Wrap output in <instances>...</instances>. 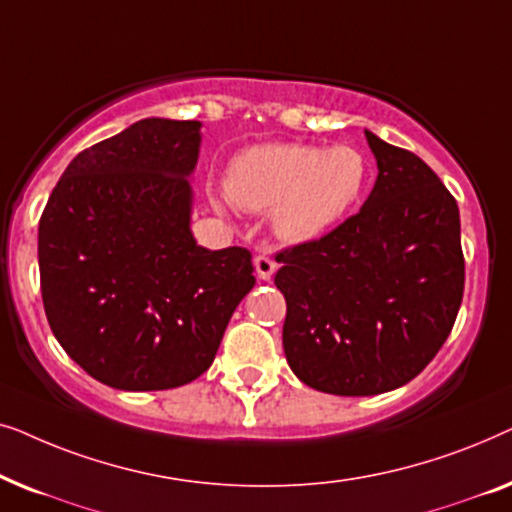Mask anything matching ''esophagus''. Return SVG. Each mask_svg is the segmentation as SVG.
<instances>
[{
    "label": "esophagus",
    "instance_id": "1",
    "mask_svg": "<svg viewBox=\"0 0 512 512\" xmlns=\"http://www.w3.org/2000/svg\"><path fill=\"white\" fill-rule=\"evenodd\" d=\"M254 268H256V275H258V279H270L272 275H275V270H277V263L272 261L270 256H256L254 258Z\"/></svg>",
    "mask_w": 512,
    "mask_h": 512
}]
</instances>
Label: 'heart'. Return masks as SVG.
Listing matches in <instances>:
<instances>
[{
	"label": "heart",
	"mask_w": 512,
	"mask_h": 512,
	"mask_svg": "<svg viewBox=\"0 0 512 512\" xmlns=\"http://www.w3.org/2000/svg\"><path fill=\"white\" fill-rule=\"evenodd\" d=\"M368 179V160L352 146L270 142L237 153L223 188L244 212H270V230L279 242L307 244L352 214Z\"/></svg>",
	"instance_id": "heart-1"
}]
</instances>
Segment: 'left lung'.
Masks as SVG:
<instances>
[{"label": "left lung", "instance_id": "1", "mask_svg": "<svg viewBox=\"0 0 512 512\" xmlns=\"http://www.w3.org/2000/svg\"><path fill=\"white\" fill-rule=\"evenodd\" d=\"M377 179L359 214L284 249V354L300 382L375 396L429 366L464 296L459 207L415 153L366 130Z\"/></svg>", "mask_w": 512, "mask_h": 512}]
</instances>
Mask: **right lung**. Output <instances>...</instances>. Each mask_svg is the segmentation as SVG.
Segmentation results:
<instances>
[{
    "label": "right lung",
    "mask_w": 512,
    "mask_h": 512,
    "mask_svg": "<svg viewBox=\"0 0 512 512\" xmlns=\"http://www.w3.org/2000/svg\"><path fill=\"white\" fill-rule=\"evenodd\" d=\"M200 121L144 118L81 151L39 221L41 298L62 349L102 384L174 389L212 366L254 289L251 254L191 233Z\"/></svg>",
    "instance_id": "1"
}]
</instances>
